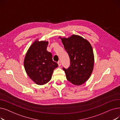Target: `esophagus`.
Segmentation results:
<instances>
[{"mask_svg":"<svg viewBox=\"0 0 120 120\" xmlns=\"http://www.w3.org/2000/svg\"><path fill=\"white\" fill-rule=\"evenodd\" d=\"M57 63H58V66H59V67L61 66V62H60V61H59L57 62Z\"/></svg>","mask_w":120,"mask_h":120,"instance_id":"34e87169","label":"esophagus"}]
</instances>
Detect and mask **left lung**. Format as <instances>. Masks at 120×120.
Returning a JSON list of instances; mask_svg holds the SVG:
<instances>
[{
    "label": "left lung",
    "instance_id": "1",
    "mask_svg": "<svg viewBox=\"0 0 120 120\" xmlns=\"http://www.w3.org/2000/svg\"><path fill=\"white\" fill-rule=\"evenodd\" d=\"M62 42L70 59V67L63 68L67 80L75 85L84 84L93 69L94 58L90 44L76 35L62 38Z\"/></svg>",
    "mask_w": 120,
    "mask_h": 120
}]
</instances>
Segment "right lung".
Returning a JSON list of instances; mask_svg holds the SVG:
<instances>
[{
	"label": "right lung",
	"instance_id": "1",
	"mask_svg": "<svg viewBox=\"0 0 120 120\" xmlns=\"http://www.w3.org/2000/svg\"><path fill=\"white\" fill-rule=\"evenodd\" d=\"M48 42L35 41L25 56L24 68L30 78L37 85L46 84L51 79L53 70L58 65L52 60L47 50Z\"/></svg>",
	"mask_w": 120,
	"mask_h": 120
}]
</instances>
